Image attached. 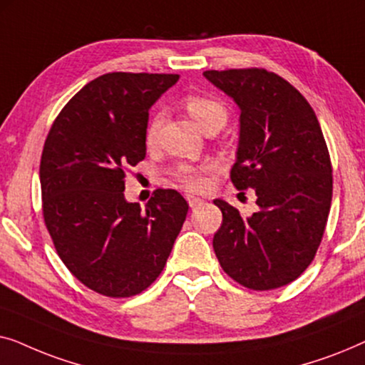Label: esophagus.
<instances>
[{
    "instance_id": "obj_1",
    "label": "esophagus",
    "mask_w": 365,
    "mask_h": 365,
    "mask_svg": "<svg viewBox=\"0 0 365 365\" xmlns=\"http://www.w3.org/2000/svg\"><path fill=\"white\" fill-rule=\"evenodd\" d=\"M186 197H187V202L191 207H196V206H199V204H202V199L192 196V194H187Z\"/></svg>"
}]
</instances>
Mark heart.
I'll list each match as a JSON object with an SVG mask.
<instances>
[{
	"label": "heart",
	"instance_id": "heart-1",
	"mask_svg": "<svg viewBox=\"0 0 365 365\" xmlns=\"http://www.w3.org/2000/svg\"><path fill=\"white\" fill-rule=\"evenodd\" d=\"M182 106L204 133L209 131V129H216V131H219V129L226 124L229 116L227 108L224 106L221 101L204 96V94H187V96H184L182 99ZM161 113H156L151 119H149L146 126V134H144L148 146L156 143L159 128H161ZM204 171H206V169H201V171H199V169L181 168L176 173V178L178 181L182 182L187 189L197 191V189H202L204 184H206Z\"/></svg>",
	"mask_w": 365,
	"mask_h": 365
}]
</instances>
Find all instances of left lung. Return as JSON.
<instances>
[{
  "mask_svg": "<svg viewBox=\"0 0 365 365\" xmlns=\"http://www.w3.org/2000/svg\"><path fill=\"white\" fill-rule=\"evenodd\" d=\"M241 108L236 189H254L244 217L216 199L222 224L212 247L222 271L252 291L296 281L321 246L332 201V164L317 116L291 83L264 68L204 71Z\"/></svg>",
  "mask_w": 365,
  "mask_h": 365,
  "instance_id": "obj_1",
  "label": "left lung"
}]
</instances>
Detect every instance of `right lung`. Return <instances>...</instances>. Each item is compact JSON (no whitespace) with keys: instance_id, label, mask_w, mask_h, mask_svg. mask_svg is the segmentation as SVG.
Here are the masks:
<instances>
[{"instance_id":"add662e5","label":"right lung","mask_w":365,"mask_h":365,"mask_svg":"<svg viewBox=\"0 0 365 365\" xmlns=\"http://www.w3.org/2000/svg\"><path fill=\"white\" fill-rule=\"evenodd\" d=\"M179 74L108 73L78 91L44 141L43 217L69 272L106 297H131L163 272L187 214L174 189L141 209L124 199L129 168L146 158L149 108Z\"/></svg>"}]
</instances>
